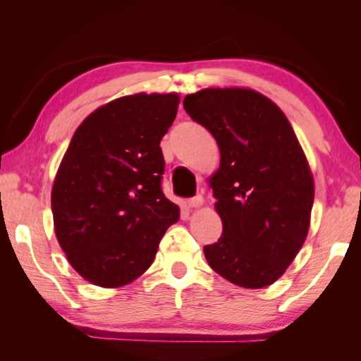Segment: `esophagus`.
<instances>
[{
  "label": "esophagus",
  "mask_w": 361,
  "mask_h": 361,
  "mask_svg": "<svg viewBox=\"0 0 361 361\" xmlns=\"http://www.w3.org/2000/svg\"><path fill=\"white\" fill-rule=\"evenodd\" d=\"M187 204L188 207H200L203 204V197L202 195H195V197L187 200Z\"/></svg>",
  "instance_id": "obj_1"
}]
</instances>
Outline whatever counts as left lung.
Listing matches in <instances>:
<instances>
[{
  "instance_id": "left-lung-1",
  "label": "left lung",
  "mask_w": 361,
  "mask_h": 361,
  "mask_svg": "<svg viewBox=\"0 0 361 361\" xmlns=\"http://www.w3.org/2000/svg\"><path fill=\"white\" fill-rule=\"evenodd\" d=\"M183 108L221 155L209 185L223 233L204 245L207 264L233 285L269 286L309 232L314 185L298 138L285 113L251 89H204Z\"/></svg>"
}]
</instances>
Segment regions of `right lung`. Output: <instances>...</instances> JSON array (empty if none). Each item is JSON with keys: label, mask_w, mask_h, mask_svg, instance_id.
<instances>
[{"label": "right lung", "mask_w": 361, "mask_h": 361, "mask_svg": "<svg viewBox=\"0 0 361 361\" xmlns=\"http://www.w3.org/2000/svg\"><path fill=\"white\" fill-rule=\"evenodd\" d=\"M178 106V93L118 97L84 120L63 157L51 194L54 228L72 268L96 286L140 277L179 220L161 188L159 147Z\"/></svg>", "instance_id": "right-lung-1"}]
</instances>
